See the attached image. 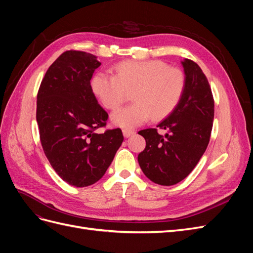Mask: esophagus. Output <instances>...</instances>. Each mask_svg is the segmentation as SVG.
I'll use <instances>...</instances> for the list:
<instances>
[{
    "mask_svg": "<svg viewBox=\"0 0 253 253\" xmlns=\"http://www.w3.org/2000/svg\"><path fill=\"white\" fill-rule=\"evenodd\" d=\"M122 133H124L125 138H128V137H131L132 135L135 134V132L132 131V129H127V128H125L124 131H122Z\"/></svg>",
    "mask_w": 253,
    "mask_h": 253,
    "instance_id": "obj_1",
    "label": "esophagus"
}]
</instances>
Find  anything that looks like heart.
<instances>
[{
    "mask_svg": "<svg viewBox=\"0 0 253 253\" xmlns=\"http://www.w3.org/2000/svg\"><path fill=\"white\" fill-rule=\"evenodd\" d=\"M186 79L178 68L163 61H124L115 66V76L97 73L91 79V89L104 108L116 110L132 93L134 103L115 111L112 122L132 128L151 117L160 120L177 108L185 90Z\"/></svg>",
    "mask_w": 253,
    "mask_h": 253,
    "instance_id": "heart-1",
    "label": "heart"
}]
</instances>
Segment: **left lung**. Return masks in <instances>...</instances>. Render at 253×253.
I'll return each mask as SVG.
<instances>
[{
    "label": "left lung",
    "mask_w": 253,
    "mask_h": 253,
    "mask_svg": "<svg viewBox=\"0 0 253 253\" xmlns=\"http://www.w3.org/2000/svg\"><path fill=\"white\" fill-rule=\"evenodd\" d=\"M186 85L180 102L158 127L142 129L145 149L138 155L143 174L157 185L173 186L192 172L210 140L214 118L212 91L202 68L193 61H181Z\"/></svg>",
    "instance_id": "1"
}]
</instances>
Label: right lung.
<instances>
[{
    "label": "right lung",
    "mask_w": 253,
    "mask_h": 253,
    "mask_svg": "<svg viewBox=\"0 0 253 253\" xmlns=\"http://www.w3.org/2000/svg\"><path fill=\"white\" fill-rule=\"evenodd\" d=\"M100 65L91 53L65 51L49 66L37 97L45 155L60 177L77 188L100 179L124 141L120 128L95 133L109 117L90 86Z\"/></svg>",
    "instance_id": "right-lung-1"
}]
</instances>
